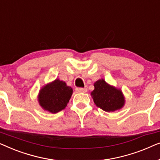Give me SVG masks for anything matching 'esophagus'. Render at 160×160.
<instances>
[{
	"mask_svg": "<svg viewBox=\"0 0 160 160\" xmlns=\"http://www.w3.org/2000/svg\"><path fill=\"white\" fill-rule=\"evenodd\" d=\"M76 91L78 92V93H85V92H87V88H76Z\"/></svg>",
	"mask_w": 160,
	"mask_h": 160,
	"instance_id": "34e87169",
	"label": "esophagus"
}]
</instances>
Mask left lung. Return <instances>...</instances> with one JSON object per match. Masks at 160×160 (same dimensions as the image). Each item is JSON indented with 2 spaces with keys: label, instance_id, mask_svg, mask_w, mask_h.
Returning <instances> with one entry per match:
<instances>
[{
  "label": "left lung",
  "instance_id": "obj_1",
  "mask_svg": "<svg viewBox=\"0 0 160 160\" xmlns=\"http://www.w3.org/2000/svg\"><path fill=\"white\" fill-rule=\"evenodd\" d=\"M94 90L91 93L93 102L103 111L112 112L124 107L125 99L121 89L111 85L103 79L94 82Z\"/></svg>",
  "mask_w": 160,
  "mask_h": 160
}]
</instances>
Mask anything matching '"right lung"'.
<instances>
[{"instance_id":"add662e5","label":"right lung","mask_w":160,"mask_h":160,"mask_svg":"<svg viewBox=\"0 0 160 160\" xmlns=\"http://www.w3.org/2000/svg\"><path fill=\"white\" fill-rule=\"evenodd\" d=\"M72 92V88L66 82L56 79L41 88L38 101L42 109L56 114L67 107Z\"/></svg>"}]
</instances>
